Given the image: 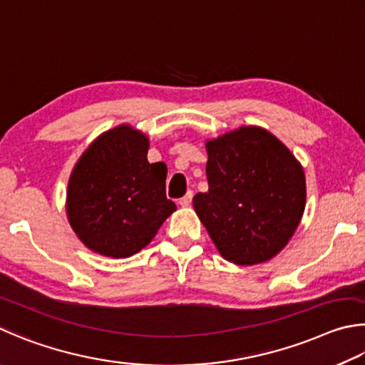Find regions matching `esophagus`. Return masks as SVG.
I'll use <instances>...</instances> for the list:
<instances>
[{
  "label": "esophagus",
  "instance_id": "34e87169",
  "mask_svg": "<svg viewBox=\"0 0 365 365\" xmlns=\"http://www.w3.org/2000/svg\"><path fill=\"white\" fill-rule=\"evenodd\" d=\"M192 197H194V192L192 190H189V192L182 197V199H179V205L181 207H189L190 202H192Z\"/></svg>",
  "mask_w": 365,
  "mask_h": 365
}]
</instances>
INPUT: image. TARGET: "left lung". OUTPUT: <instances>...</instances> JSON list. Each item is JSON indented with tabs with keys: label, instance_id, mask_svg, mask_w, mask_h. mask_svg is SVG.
Masks as SVG:
<instances>
[{
	"label": "left lung",
	"instance_id": "1",
	"mask_svg": "<svg viewBox=\"0 0 365 365\" xmlns=\"http://www.w3.org/2000/svg\"><path fill=\"white\" fill-rule=\"evenodd\" d=\"M208 192L194 210L225 259L269 261L289 244L306 207L302 163L272 133L240 126L205 143Z\"/></svg>",
	"mask_w": 365,
	"mask_h": 365
}]
</instances>
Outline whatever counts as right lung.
I'll list each match as a JSON object with an SVG mask.
<instances>
[{"mask_svg": "<svg viewBox=\"0 0 365 365\" xmlns=\"http://www.w3.org/2000/svg\"><path fill=\"white\" fill-rule=\"evenodd\" d=\"M149 138L118 125L96 138L68 179L66 212L89 250L128 258L155 237L176 205L166 199V165L149 163Z\"/></svg>", "mask_w": 365, "mask_h": 365, "instance_id": "1", "label": "right lung"}]
</instances>
